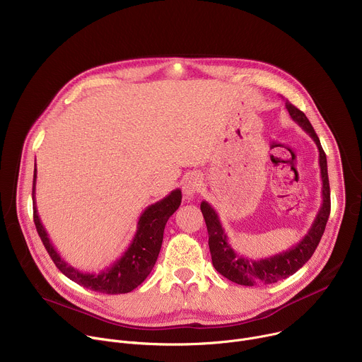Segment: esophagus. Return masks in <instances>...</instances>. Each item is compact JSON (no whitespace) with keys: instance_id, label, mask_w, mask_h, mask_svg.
I'll list each match as a JSON object with an SVG mask.
<instances>
[{"instance_id":"34e87169","label":"esophagus","mask_w":362,"mask_h":362,"mask_svg":"<svg viewBox=\"0 0 362 362\" xmlns=\"http://www.w3.org/2000/svg\"><path fill=\"white\" fill-rule=\"evenodd\" d=\"M199 186H200V180H199V176L194 175V173H190L187 175L185 179H183V193L189 197H192L197 190H199Z\"/></svg>"}]
</instances>
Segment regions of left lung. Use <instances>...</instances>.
Instances as JSON below:
<instances>
[{"label":"left lung","instance_id":"left-lung-1","mask_svg":"<svg viewBox=\"0 0 362 362\" xmlns=\"http://www.w3.org/2000/svg\"><path fill=\"white\" fill-rule=\"evenodd\" d=\"M285 107L295 123H298L311 139L315 141L318 151H320V168H321V179H322V203L321 208L315 216L313 226L309 228L308 233L291 249L281 252L278 255L265 257V259L252 261L247 257L236 253L232 246L228 243V236L222 228L219 216L216 211L212 208L206 200L200 203V211L203 214L206 226H208L209 233V249L212 255V264L215 269L228 278L229 281L245 285L253 286L259 284H274L281 279H285L293 275L299 268H302L309 259H311L313 253L315 252L328 218L331 212V194H329V180H328V166H327V156L322 150L321 141L313 127L309 123L308 117L296 109L293 105L286 100Z\"/></svg>","mask_w":362,"mask_h":362}]
</instances>
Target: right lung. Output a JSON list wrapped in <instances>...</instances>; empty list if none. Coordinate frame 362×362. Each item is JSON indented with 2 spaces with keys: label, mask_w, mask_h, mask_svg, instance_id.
Returning a JSON list of instances; mask_svg holds the SVG:
<instances>
[{
  "label": "right lung",
  "mask_w": 362,
  "mask_h": 362,
  "mask_svg": "<svg viewBox=\"0 0 362 362\" xmlns=\"http://www.w3.org/2000/svg\"><path fill=\"white\" fill-rule=\"evenodd\" d=\"M35 179L37 168L34 166V180H33V209H34V223L37 232L45 246L48 255L56 267L76 284L103 293H127L137 288L151 272L163 242V232L169 218L177 211L182 202V190H172L162 200L153 203L141 212L137 230L134 238L126 252L115 261L110 267L105 268L97 274H86L70 264H67L57 249L51 243L41 221L37 214L35 206Z\"/></svg>",
  "instance_id": "1"
}]
</instances>
